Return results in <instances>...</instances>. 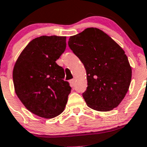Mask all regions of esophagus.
<instances>
[{"label": "esophagus", "instance_id": "34e87169", "mask_svg": "<svg viewBox=\"0 0 147 147\" xmlns=\"http://www.w3.org/2000/svg\"><path fill=\"white\" fill-rule=\"evenodd\" d=\"M71 84L72 86H74L75 85V79H73V80H71Z\"/></svg>", "mask_w": 147, "mask_h": 147}]
</instances>
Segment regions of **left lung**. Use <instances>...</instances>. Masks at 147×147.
I'll use <instances>...</instances> for the list:
<instances>
[{
	"label": "left lung",
	"mask_w": 147,
	"mask_h": 147,
	"mask_svg": "<svg viewBox=\"0 0 147 147\" xmlns=\"http://www.w3.org/2000/svg\"><path fill=\"white\" fill-rule=\"evenodd\" d=\"M68 45L86 70L88 87L82 96L87 105L102 112L118 107L132 79V68L122 48L97 28L70 37Z\"/></svg>",
	"instance_id": "1"
}]
</instances>
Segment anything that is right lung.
I'll return each instance as SVG.
<instances>
[{
	"mask_svg": "<svg viewBox=\"0 0 147 147\" xmlns=\"http://www.w3.org/2000/svg\"><path fill=\"white\" fill-rule=\"evenodd\" d=\"M66 48V37L41 36L20 53L13 69L17 96L30 112L45 119L62 113L71 93L64 69L57 59Z\"/></svg>",
	"mask_w": 147,
	"mask_h": 147,
	"instance_id": "add662e5",
	"label": "right lung"
}]
</instances>
